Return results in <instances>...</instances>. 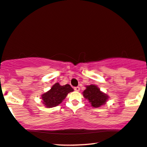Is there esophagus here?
Instances as JSON below:
<instances>
[{
    "label": "esophagus",
    "mask_w": 147,
    "mask_h": 147,
    "mask_svg": "<svg viewBox=\"0 0 147 147\" xmlns=\"http://www.w3.org/2000/svg\"><path fill=\"white\" fill-rule=\"evenodd\" d=\"M74 89H75V91H80V87H75L74 88Z\"/></svg>",
    "instance_id": "esophagus-1"
}]
</instances>
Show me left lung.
I'll return each instance as SVG.
<instances>
[{"label": "left lung", "mask_w": 147, "mask_h": 147, "mask_svg": "<svg viewBox=\"0 0 147 147\" xmlns=\"http://www.w3.org/2000/svg\"><path fill=\"white\" fill-rule=\"evenodd\" d=\"M83 96L89 100L93 107H100L105 104V101L108 99V96L102 93L97 86L91 85L86 87L83 91Z\"/></svg>", "instance_id": "1"}]
</instances>
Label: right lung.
<instances>
[{
	"instance_id": "add662e5",
	"label": "right lung",
	"mask_w": 147,
	"mask_h": 147,
	"mask_svg": "<svg viewBox=\"0 0 147 147\" xmlns=\"http://www.w3.org/2000/svg\"><path fill=\"white\" fill-rule=\"evenodd\" d=\"M72 91H73V89L68 84L61 86L58 83H56L52 86L50 91L42 95L43 103L47 107L57 106L65 99L67 94Z\"/></svg>"
}]
</instances>
